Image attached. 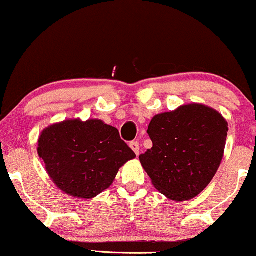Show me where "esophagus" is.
Instances as JSON below:
<instances>
[{"label": "esophagus", "mask_w": 256, "mask_h": 256, "mask_svg": "<svg viewBox=\"0 0 256 256\" xmlns=\"http://www.w3.org/2000/svg\"><path fill=\"white\" fill-rule=\"evenodd\" d=\"M130 147H131V150L136 154V156H139V142H132L131 144H130Z\"/></svg>", "instance_id": "esophagus-1"}]
</instances>
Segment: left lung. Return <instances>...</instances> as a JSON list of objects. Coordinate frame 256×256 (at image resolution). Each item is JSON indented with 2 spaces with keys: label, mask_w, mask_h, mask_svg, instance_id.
Returning a JSON list of instances; mask_svg holds the SVG:
<instances>
[{
  "label": "left lung",
  "mask_w": 256,
  "mask_h": 256,
  "mask_svg": "<svg viewBox=\"0 0 256 256\" xmlns=\"http://www.w3.org/2000/svg\"><path fill=\"white\" fill-rule=\"evenodd\" d=\"M228 124L200 103L156 114L148 125L153 147L139 156L153 186L167 198H195L212 181L224 156Z\"/></svg>",
  "instance_id": "left-lung-1"
}]
</instances>
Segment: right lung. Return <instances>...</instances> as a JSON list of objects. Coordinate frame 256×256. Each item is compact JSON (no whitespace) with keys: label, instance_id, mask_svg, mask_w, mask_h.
I'll use <instances>...</instances> for the list:
<instances>
[{"label":"right lung","instance_id":"obj_1","mask_svg":"<svg viewBox=\"0 0 256 256\" xmlns=\"http://www.w3.org/2000/svg\"><path fill=\"white\" fill-rule=\"evenodd\" d=\"M37 150L58 188L82 200H92L109 188L120 168L136 158L116 128L100 120L80 118L42 130Z\"/></svg>","mask_w":256,"mask_h":256}]
</instances>
